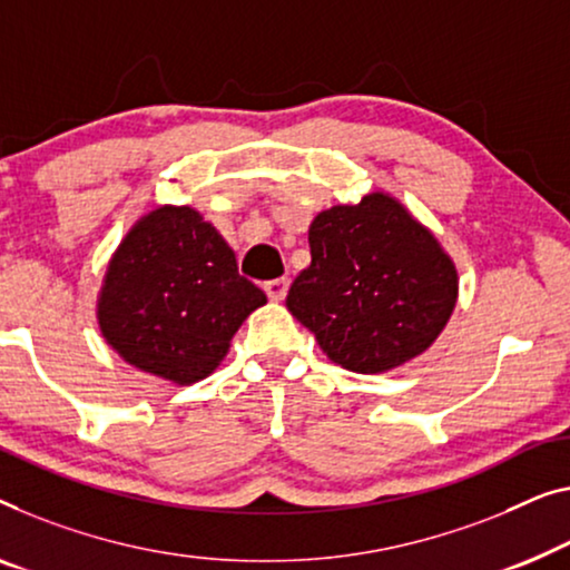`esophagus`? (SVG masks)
<instances>
[{
	"instance_id": "34e87169",
	"label": "esophagus",
	"mask_w": 570,
	"mask_h": 570,
	"mask_svg": "<svg viewBox=\"0 0 570 570\" xmlns=\"http://www.w3.org/2000/svg\"><path fill=\"white\" fill-rule=\"evenodd\" d=\"M287 287H291V279L277 277V279H269V283H265V293H267L269 301L279 303L287 295Z\"/></svg>"
}]
</instances>
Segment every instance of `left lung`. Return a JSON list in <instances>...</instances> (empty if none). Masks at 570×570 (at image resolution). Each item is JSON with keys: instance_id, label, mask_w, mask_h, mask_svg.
I'll list each match as a JSON object with an SVG mask.
<instances>
[{"instance_id": "left-lung-1", "label": "left lung", "mask_w": 570, "mask_h": 570, "mask_svg": "<svg viewBox=\"0 0 570 570\" xmlns=\"http://www.w3.org/2000/svg\"><path fill=\"white\" fill-rule=\"evenodd\" d=\"M311 265L287 311L352 373L401 367L434 344L458 305V267L440 238L391 193L332 205L308 228Z\"/></svg>"}]
</instances>
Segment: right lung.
<instances>
[{
	"label": "right lung",
	"instance_id": "1",
	"mask_svg": "<svg viewBox=\"0 0 570 570\" xmlns=\"http://www.w3.org/2000/svg\"><path fill=\"white\" fill-rule=\"evenodd\" d=\"M267 303L193 205H156L107 262L97 326L128 365L175 385L208 377L252 311Z\"/></svg>",
	"mask_w": 570,
	"mask_h": 570
}]
</instances>
